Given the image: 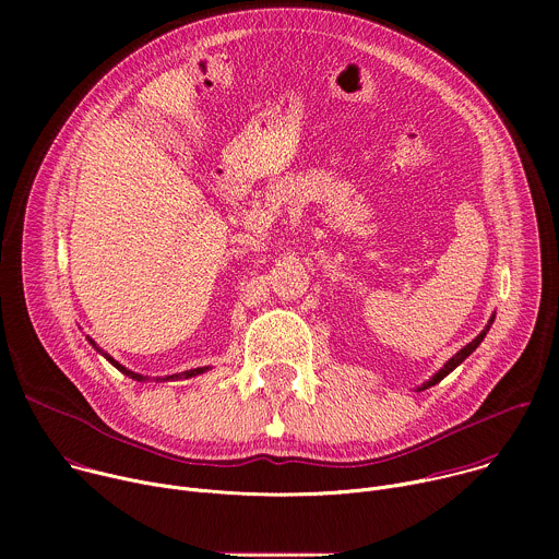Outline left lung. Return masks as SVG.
<instances>
[{"label":"left lung","mask_w":559,"mask_h":559,"mask_svg":"<svg viewBox=\"0 0 559 559\" xmlns=\"http://www.w3.org/2000/svg\"><path fill=\"white\" fill-rule=\"evenodd\" d=\"M493 321H496V313H493V316L489 318V323H487V328H485V330H483L480 334H477V336H475V338H473V341H471V343H468L466 347H462V349H460V352H457L455 356H451V358H449V360L444 362V367H442V369H440L438 373H433V378H429V380H427L425 384H420V386H418V391H423V389H429V386L438 384V382H440V380H442L444 376H449V373H451V371H453V369H455V367H457L460 362H464V360H466V358H468V356H471V354L475 352V347H477V345H480V343L485 341V336H487V332L491 330Z\"/></svg>","instance_id":"1"}]
</instances>
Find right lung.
<instances>
[{
  "mask_svg": "<svg viewBox=\"0 0 559 559\" xmlns=\"http://www.w3.org/2000/svg\"><path fill=\"white\" fill-rule=\"evenodd\" d=\"M88 343H91V345H93V347H95V349H97V352H99L108 362H112L121 373H126V376H130L132 380H139V382H141V380H147V376H141V373H134V371L126 369V367H123V365H119L110 354L102 352V349L97 347V343H95L91 336H88ZM203 371H207V367H197V369H190V371H183V373H173V376H166V378H156V382H162V380H164V382H166V380H177V378H192V376H199V373H203Z\"/></svg>",
  "mask_w": 559,
  "mask_h": 559,
  "instance_id": "1",
  "label": "right lung"
}]
</instances>
